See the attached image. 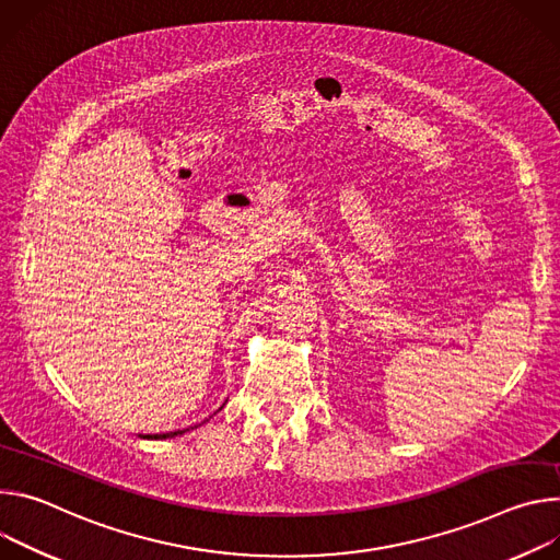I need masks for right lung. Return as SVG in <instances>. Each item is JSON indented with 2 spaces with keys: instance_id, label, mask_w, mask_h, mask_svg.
Returning a JSON list of instances; mask_svg holds the SVG:
<instances>
[{
  "instance_id": "right-lung-1",
  "label": "right lung",
  "mask_w": 560,
  "mask_h": 560,
  "mask_svg": "<svg viewBox=\"0 0 560 560\" xmlns=\"http://www.w3.org/2000/svg\"><path fill=\"white\" fill-rule=\"evenodd\" d=\"M184 431H186V429H184ZM184 431L177 429V431H171V433H162V436H160V433H155V436H147V439H155V441H158V439H173V436H177V433H184Z\"/></svg>"
}]
</instances>
